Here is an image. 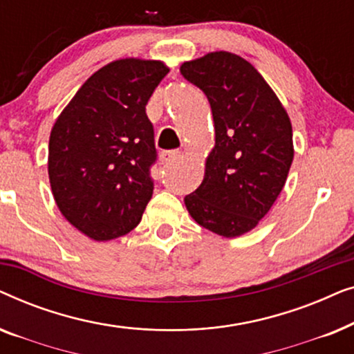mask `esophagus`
Wrapping results in <instances>:
<instances>
[{
	"label": "esophagus",
	"mask_w": 354,
	"mask_h": 354,
	"mask_svg": "<svg viewBox=\"0 0 354 354\" xmlns=\"http://www.w3.org/2000/svg\"><path fill=\"white\" fill-rule=\"evenodd\" d=\"M161 161L164 162V164H169V162H174V161H177V159H180L182 158V153L180 151H176V149H174V151H162L161 153Z\"/></svg>",
	"instance_id": "esophagus-1"
}]
</instances>
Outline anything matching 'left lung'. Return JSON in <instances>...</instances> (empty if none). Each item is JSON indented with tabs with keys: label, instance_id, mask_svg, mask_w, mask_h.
I'll list each match as a JSON object with an SVG mask.
<instances>
[{
	"label": "left lung",
	"instance_id": "8db88e82",
	"mask_svg": "<svg viewBox=\"0 0 354 354\" xmlns=\"http://www.w3.org/2000/svg\"><path fill=\"white\" fill-rule=\"evenodd\" d=\"M180 72L207 96L216 135L201 185L185 196L188 214L217 235L240 236L259 224L287 182L295 156L288 113L254 66L234 53H207Z\"/></svg>",
	"mask_w": 354,
	"mask_h": 354
}]
</instances>
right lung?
Masks as SVG:
<instances>
[{"label": "right lung", "mask_w": 354, "mask_h": 354, "mask_svg": "<svg viewBox=\"0 0 354 354\" xmlns=\"http://www.w3.org/2000/svg\"><path fill=\"white\" fill-rule=\"evenodd\" d=\"M169 67L124 57L95 72L51 129L48 176L71 225L95 241L119 239L142 221L156 159L149 96Z\"/></svg>", "instance_id": "1"}]
</instances>
